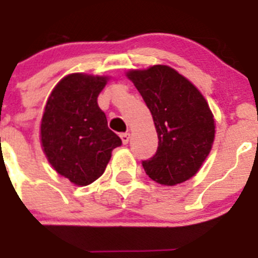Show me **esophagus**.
Here are the masks:
<instances>
[{
  "label": "esophagus",
  "mask_w": 258,
  "mask_h": 258,
  "mask_svg": "<svg viewBox=\"0 0 258 258\" xmlns=\"http://www.w3.org/2000/svg\"><path fill=\"white\" fill-rule=\"evenodd\" d=\"M120 139H122V143L123 144H128L130 139H131V135H130V132H124V134L120 135Z\"/></svg>",
  "instance_id": "obj_1"
}]
</instances>
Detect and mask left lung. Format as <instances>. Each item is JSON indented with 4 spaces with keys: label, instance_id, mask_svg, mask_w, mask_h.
<instances>
[{
    "label": "left lung",
    "instance_id": "8db88e82",
    "mask_svg": "<svg viewBox=\"0 0 258 258\" xmlns=\"http://www.w3.org/2000/svg\"><path fill=\"white\" fill-rule=\"evenodd\" d=\"M152 113L158 135L154 157L143 162L146 175L173 186L199 171L212 149L215 118L202 92L168 66L126 74Z\"/></svg>",
    "mask_w": 258,
    "mask_h": 258
}]
</instances>
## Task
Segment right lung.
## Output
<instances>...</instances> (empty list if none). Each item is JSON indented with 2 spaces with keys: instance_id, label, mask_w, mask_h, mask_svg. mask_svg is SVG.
<instances>
[{
  "instance_id": "add662e5",
  "label": "right lung",
  "mask_w": 258,
  "mask_h": 258,
  "mask_svg": "<svg viewBox=\"0 0 258 258\" xmlns=\"http://www.w3.org/2000/svg\"><path fill=\"white\" fill-rule=\"evenodd\" d=\"M108 81L106 76L68 74L55 86L43 110V153L55 171L77 186L100 177L113 149L122 144L97 105Z\"/></svg>"
}]
</instances>
